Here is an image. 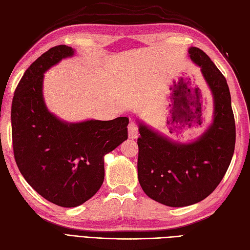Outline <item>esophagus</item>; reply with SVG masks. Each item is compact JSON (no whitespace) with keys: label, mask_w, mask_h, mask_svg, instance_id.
I'll return each mask as SVG.
<instances>
[{"label":"esophagus","mask_w":250,"mask_h":250,"mask_svg":"<svg viewBox=\"0 0 250 250\" xmlns=\"http://www.w3.org/2000/svg\"><path fill=\"white\" fill-rule=\"evenodd\" d=\"M138 134H139L138 125L134 122H130L129 125H128V137H129V139L135 140L138 138Z\"/></svg>","instance_id":"obj_1"}]
</instances>
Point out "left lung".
Returning <instances> with one entry per match:
<instances>
[{"label":"left lung","instance_id":"left-lung-1","mask_svg":"<svg viewBox=\"0 0 250 250\" xmlns=\"http://www.w3.org/2000/svg\"><path fill=\"white\" fill-rule=\"evenodd\" d=\"M188 52L213 96V119L207 129L190 143L175 142L138 120L140 185L148 197L172 208L191 206L213 193L229 167L236 143L225 77L202 50L190 47ZM199 111L187 107L178 115L180 122L190 126Z\"/></svg>","mask_w":250,"mask_h":250}]
</instances>
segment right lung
Segmentation results:
<instances>
[{"label":"right lung","instance_id":"obj_1","mask_svg":"<svg viewBox=\"0 0 250 250\" xmlns=\"http://www.w3.org/2000/svg\"><path fill=\"white\" fill-rule=\"evenodd\" d=\"M60 44L37 58L22 75L11 107L16 162L27 183L44 199L63 208L84 203L104 180V156L127 140L129 120L66 122L52 113L43 99V76L74 56Z\"/></svg>","mask_w":250,"mask_h":250}]
</instances>
